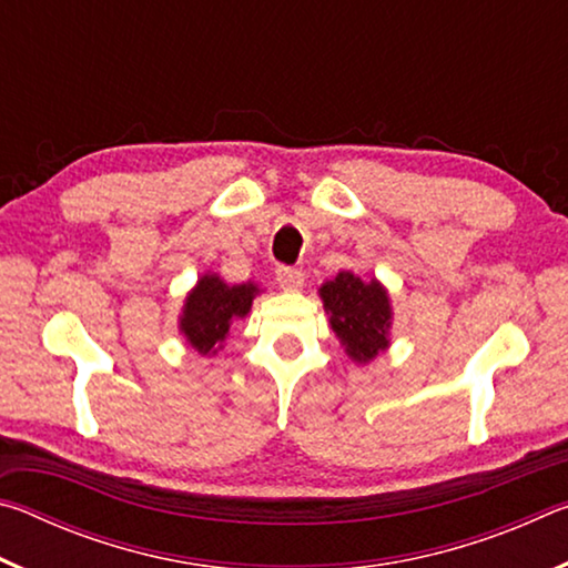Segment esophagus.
<instances>
[{
	"label": "esophagus",
	"instance_id": "obj_1",
	"mask_svg": "<svg viewBox=\"0 0 568 568\" xmlns=\"http://www.w3.org/2000/svg\"><path fill=\"white\" fill-rule=\"evenodd\" d=\"M275 277H277V283H281L283 291H301L303 287V273L297 271V267L281 265L275 271Z\"/></svg>",
	"mask_w": 568,
	"mask_h": 568
}]
</instances>
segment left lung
<instances>
[{
  "label": "left lung",
  "instance_id": "left-lung-1",
  "mask_svg": "<svg viewBox=\"0 0 568 568\" xmlns=\"http://www.w3.org/2000/svg\"><path fill=\"white\" fill-rule=\"evenodd\" d=\"M321 297L335 335L353 361L365 363L388 348L390 305L376 281L363 283L358 275L338 273L321 287Z\"/></svg>",
  "mask_w": 568,
  "mask_h": 568
}]
</instances>
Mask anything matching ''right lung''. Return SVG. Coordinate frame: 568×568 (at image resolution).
Here are the masks:
<instances>
[{
  "mask_svg": "<svg viewBox=\"0 0 568 568\" xmlns=\"http://www.w3.org/2000/svg\"><path fill=\"white\" fill-rule=\"evenodd\" d=\"M257 287L227 285L217 275H205L197 281V287L187 295L185 311H182L180 328L197 353H215L217 343L225 341L230 325L237 318H245Z\"/></svg>",
  "mask_w": 568,
  "mask_h": 568,
  "instance_id": "add662e5",
  "label": "right lung"
}]
</instances>
